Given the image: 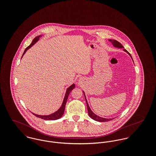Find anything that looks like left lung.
<instances>
[{"label": "left lung", "instance_id": "1", "mask_svg": "<svg viewBox=\"0 0 156 156\" xmlns=\"http://www.w3.org/2000/svg\"><path fill=\"white\" fill-rule=\"evenodd\" d=\"M109 41H111L112 44L115 47H118V48H123V47H124L122 46V45L119 42L117 41L116 40H109ZM124 50L125 51H126L127 53H129V55L131 56L130 54L126 49H124ZM131 57H132V56H131ZM83 94H84V95H85V100H86V103H87V105L88 115H89V116H90L92 119H94V120H95V121H99V122H106V121H111V119H113V118L108 119V118H101V117H100V116L96 115L95 113H94L92 112V111L90 110V108H89L88 103V101H87V99H86V97H85V94L84 92H83Z\"/></svg>", "mask_w": 156, "mask_h": 156}]
</instances>
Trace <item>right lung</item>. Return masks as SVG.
<instances>
[{
	"instance_id": "1",
	"label": "right lung",
	"mask_w": 156,
	"mask_h": 156,
	"mask_svg": "<svg viewBox=\"0 0 156 156\" xmlns=\"http://www.w3.org/2000/svg\"><path fill=\"white\" fill-rule=\"evenodd\" d=\"M41 35H39L37 37H35L32 43L30 44L29 45L28 47H27L23 54V56L24 55V54L26 53V51L29 48H30L41 37ZM75 88V85L74 84H73L71 86H70L68 89H67V91H66V95H65V97H64V101H63V103H62V105L61 106V107L59 108V109L58 111L51 114V115H36L35 113H33L35 116H36L38 118H41V119H43L45 120H56V119H58L59 118H60L63 115H64V111H65V108H66V103H67V99H68V97L69 94V93L71 92V91L74 89Z\"/></svg>"
}]
</instances>
